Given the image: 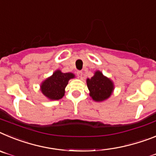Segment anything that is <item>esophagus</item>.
<instances>
[{"label":"esophagus","mask_w":156,"mask_h":156,"mask_svg":"<svg viewBox=\"0 0 156 156\" xmlns=\"http://www.w3.org/2000/svg\"><path fill=\"white\" fill-rule=\"evenodd\" d=\"M77 75H78V78H82V71H81V70H78V71H77Z\"/></svg>","instance_id":"1"}]
</instances>
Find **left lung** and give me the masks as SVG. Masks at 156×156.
<instances>
[{
  "label": "left lung",
  "instance_id": "obj_1",
  "mask_svg": "<svg viewBox=\"0 0 156 156\" xmlns=\"http://www.w3.org/2000/svg\"><path fill=\"white\" fill-rule=\"evenodd\" d=\"M89 95L93 101L101 102L111 97L114 90V84L110 78H107L100 71H96L91 78H87Z\"/></svg>",
  "mask_w": 156,
  "mask_h": 156
}]
</instances>
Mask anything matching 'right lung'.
<instances>
[{
    "mask_svg": "<svg viewBox=\"0 0 156 156\" xmlns=\"http://www.w3.org/2000/svg\"><path fill=\"white\" fill-rule=\"evenodd\" d=\"M74 78V74L72 73H62L61 70H55L52 76L41 83V93L51 101L59 100L64 96L65 88L69 80Z\"/></svg>",
    "mask_w": 156,
    "mask_h": 156,
    "instance_id": "obj_1",
    "label": "right lung"
}]
</instances>
